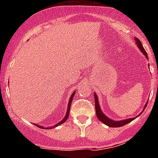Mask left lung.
<instances>
[{
  "instance_id": "8db88e82",
  "label": "left lung",
  "mask_w": 158,
  "mask_h": 158,
  "mask_svg": "<svg viewBox=\"0 0 158 158\" xmlns=\"http://www.w3.org/2000/svg\"><path fill=\"white\" fill-rule=\"evenodd\" d=\"M135 43H136L138 49H139L140 51H141V52H142L144 56H145V57L147 58V60H148V54H147V52H146L145 49H144V47H143L141 41H140L138 38H135ZM94 97H95V112H96L97 118H98V120H99L100 122H102L103 124H105V125H108L109 127H111V128H118V127L124 126V125L128 124L129 122H132L133 120H135L136 118H138V116H139L140 114L142 113L141 112V114H138V116H136V117H135V118H131L124 119V120H121V121L112 120V119L109 118V117H107V116H106V114L102 112L101 108H100L99 102H98V95H96V93H95V92L94 93ZM146 106H147V103H146L145 106H144V109H143V111H144V110L146 108Z\"/></svg>"
}]
</instances>
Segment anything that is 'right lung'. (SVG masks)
Returning a JSON list of instances; mask_svg holds the SVG:
<instances>
[{"instance_id":"right-lung-1","label":"right lung","mask_w":158,"mask_h":158,"mask_svg":"<svg viewBox=\"0 0 158 158\" xmlns=\"http://www.w3.org/2000/svg\"><path fill=\"white\" fill-rule=\"evenodd\" d=\"M75 93H76V91H74V92H73V93L72 94V95H71V96H70V98H69V103H68L67 111H66V115H65V117L63 118V119H62V120L60 121V122H58V123H57L56 125H53V126H51V127H47V128H44V127L41 126V125H36V124H33V125H36V126L39 127V128H45V129H52V128H56V127L59 126V125H62V124H63V123H64V122H66V119L68 118V117H69V111H70V106H71V102H72V101H73V97H74V95H75Z\"/></svg>"}]
</instances>
